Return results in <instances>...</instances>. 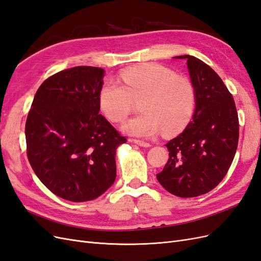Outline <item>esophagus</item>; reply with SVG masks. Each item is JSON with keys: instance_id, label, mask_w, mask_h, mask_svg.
<instances>
[{"instance_id": "34e87169", "label": "esophagus", "mask_w": 261, "mask_h": 261, "mask_svg": "<svg viewBox=\"0 0 261 261\" xmlns=\"http://www.w3.org/2000/svg\"><path fill=\"white\" fill-rule=\"evenodd\" d=\"M132 141H133V143L137 144V145L140 146V147H150V146H151L149 143H147V141L140 140V139H132Z\"/></svg>"}]
</instances>
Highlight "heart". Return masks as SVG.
Here are the masks:
<instances>
[{"label": "heart", "mask_w": 261, "mask_h": 261, "mask_svg": "<svg viewBox=\"0 0 261 261\" xmlns=\"http://www.w3.org/2000/svg\"><path fill=\"white\" fill-rule=\"evenodd\" d=\"M120 82L109 80L99 92V107L114 123L123 122L141 99L143 112L126 122L122 129L128 135L152 137L162 129L167 135L183 130L196 107V90L186 77L159 64H143L124 69Z\"/></svg>", "instance_id": "b5f03b06"}]
</instances>
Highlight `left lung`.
<instances>
[{
    "label": "left lung",
    "mask_w": 261,
    "mask_h": 261,
    "mask_svg": "<svg viewBox=\"0 0 261 261\" xmlns=\"http://www.w3.org/2000/svg\"><path fill=\"white\" fill-rule=\"evenodd\" d=\"M186 59L196 90V110L185 130L167 144L169 160L156 178L181 198L206 194L230 169L239 145L240 124L235 102L219 75L192 55Z\"/></svg>",
    "instance_id": "1"
}]
</instances>
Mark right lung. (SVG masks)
Masks as SVG:
<instances>
[{
	"label": "right lung",
	"instance_id": "add662e5",
	"mask_svg": "<svg viewBox=\"0 0 261 261\" xmlns=\"http://www.w3.org/2000/svg\"><path fill=\"white\" fill-rule=\"evenodd\" d=\"M105 70L76 66L50 76L27 116V156L43 185L63 199L97 198L116 177L115 151L126 143L99 114Z\"/></svg>",
	"mask_w": 261,
	"mask_h": 261
}]
</instances>
